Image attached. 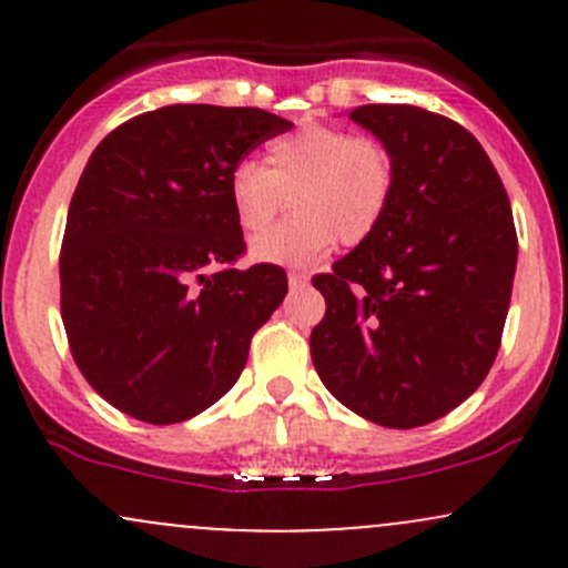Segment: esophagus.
<instances>
[{"label":"esophagus","mask_w":568,"mask_h":568,"mask_svg":"<svg viewBox=\"0 0 568 568\" xmlns=\"http://www.w3.org/2000/svg\"><path fill=\"white\" fill-rule=\"evenodd\" d=\"M307 283H311V277H307L305 272H291L288 274V288L291 291H302Z\"/></svg>","instance_id":"34e87169"}]
</instances>
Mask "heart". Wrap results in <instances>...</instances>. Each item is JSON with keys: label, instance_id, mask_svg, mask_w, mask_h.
I'll return each instance as SVG.
<instances>
[{"label": "heart", "instance_id": "1", "mask_svg": "<svg viewBox=\"0 0 568 568\" xmlns=\"http://www.w3.org/2000/svg\"><path fill=\"white\" fill-rule=\"evenodd\" d=\"M393 159L379 142L335 125H305L268 145L266 168L242 162L227 178L233 216L256 236L292 197L296 217L255 239L257 263L305 268L335 242L359 244L376 231L393 194Z\"/></svg>", "mask_w": 568, "mask_h": 568}]
</instances>
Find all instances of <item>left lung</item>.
Instances as JSON below:
<instances>
[{
	"mask_svg": "<svg viewBox=\"0 0 568 568\" xmlns=\"http://www.w3.org/2000/svg\"><path fill=\"white\" fill-rule=\"evenodd\" d=\"M348 118L385 145L395 181L376 231L313 277L326 300L313 365L359 417L417 428L469 398L495 363L517 272L511 203L454 120L409 104Z\"/></svg>",
	"mask_w": 568,
	"mask_h": 568,
	"instance_id": "obj_1",
	"label": "left lung"
}]
</instances>
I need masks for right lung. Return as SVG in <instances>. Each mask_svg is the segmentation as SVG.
I'll return each instance as SVG.
<instances>
[{
	"label": "right lung",
	"mask_w": 568,
	"mask_h": 568,
	"mask_svg": "<svg viewBox=\"0 0 568 568\" xmlns=\"http://www.w3.org/2000/svg\"><path fill=\"white\" fill-rule=\"evenodd\" d=\"M291 125L252 106L173 104L93 151L68 209L60 311L79 371L114 409L170 426L242 376L288 277L272 263L231 268L244 233L227 178Z\"/></svg>",
	"instance_id": "add662e5"
}]
</instances>
